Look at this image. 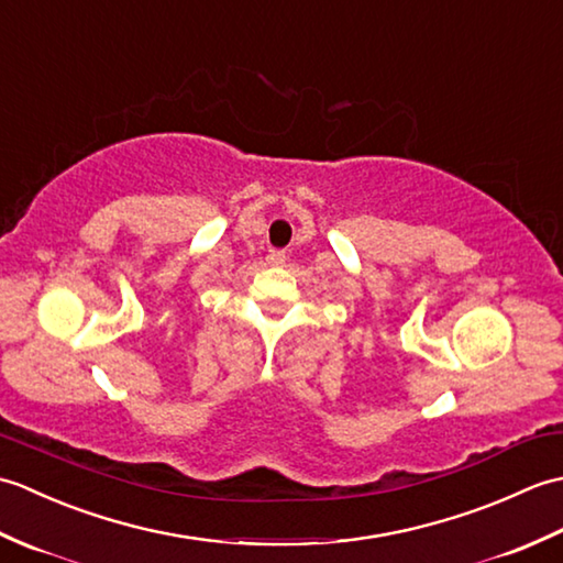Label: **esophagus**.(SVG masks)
Listing matches in <instances>:
<instances>
[{"label": "esophagus", "instance_id": "34e87169", "mask_svg": "<svg viewBox=\"0 0 563 563\" xmlns=\"http://www.w3.org/2000/svg\"><path fill=\"white\" fill-rule=\"evenodd\" d=\"M266 258H268L271 266H283V263L288 261V256H285V251H280V249H271Z\"/></svg>", "mask_w": 563, "mask_h": 563}]
</instances>
